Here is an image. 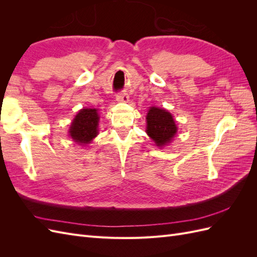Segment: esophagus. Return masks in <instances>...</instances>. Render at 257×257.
Masks as SVG:
<instances>
[{
  "instance_id": "34e87169",
  "label": "esophagus",
  "mask_w": 257,
  "mask_h": 257,
  "mask_svg": "<svg viewBox=\"0 0 257 257\" xmlns=\"http://www.w3.org/2000/svg\"><path fill=\"white\" fill-rule=\"evenodd\" d=\"M115 98H116V100H118V102H124V103L128 102V95H127V93H125V92L118 93V94L115 95Z\"/></svg>"
}]
</instances>
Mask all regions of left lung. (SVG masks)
<instances>
[{
	"mask_svg": "<svg viewBox=\"0 0 257 257\" xmlns=\"http://www.w3.org/2000/svg\"><path fill=\"white\" fill-rule=\"evenodd\" d=\"M146 119V132L155 145L164 147L172 143L178 130L172 113L159 107H150Z\"/></svg>",
	"mask_w": 257,
	"mask_h": 257,
	"instance_id": "left-lung-1",
	"label": "left lung"
}]
</instances>
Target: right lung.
I'll use <instances>...</instances> for the list:
<instances>
[{"label":"right lung","mask_w":257,"mask_h":257,"mask_svg":"<svg viewBox=\"0 0 257 257\" xmlns=\"http://www.w3.org/2000/svg\"><path fill=\"white\" fill-rule=\"evenodd\" d=\"M98 112L97 109L91 108H82L76 114L73 122L69 126V136L73 141L81 146L88 145L92 139L96 137L98 127Z\"/></svg>","instance_id":"add662e5"}]
</instances>
